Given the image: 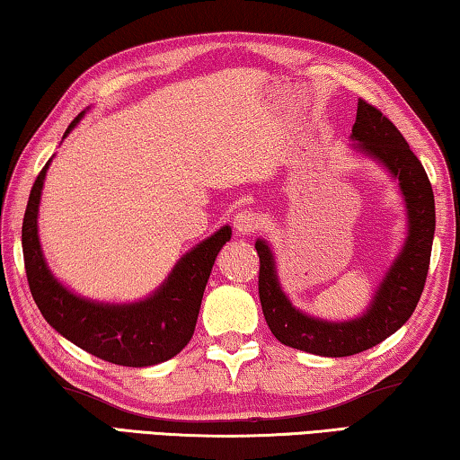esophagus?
I'll return each mask as SVG.
<instances>
[{"mask_svg":"<svg viewBox=\"0 0 460 460\" xmlns=\"http://www.w3.org/2000/svg\"><path fill=\"white\" fill-rule=\"evenodd\" d=\"M261 217L258 213H253L252 208H243L239 211L235 217H233V227L239 233V235H249L255 229H260Z\"/></svg>","mask_w":460,"mask_h":460,"instance_id":"obj_1","label":"esophagus"}]
</instances>
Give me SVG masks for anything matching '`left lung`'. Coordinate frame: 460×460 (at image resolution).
I'll use <instances>...</instances> for the list:
<instances>
[{"mask_svg":"<svg viewBox=\"0 0 460 460\" xmlns=\"http://www.w3.org/2000/svg\"><path fill=\"white\" fill-rule=\"evenodd\" d=\"M351 150L371 158L398 182L406 211V239L369 305L349 321H324L296 308L278 278L276 255L266 239L255 241L260 255V300L266 323L286 347L321 357H349L379 345L406 324L422 296L436 227L434 194L424 166L398 128L359 99Z\"/></svg>","mask_w":460,"mask_h":460,"instance_id":"left-lung-1","label":"left lung"}]
</instances>
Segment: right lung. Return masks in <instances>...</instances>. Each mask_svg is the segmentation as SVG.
Here are the masks:
<instances>
[{"label":"right lung","mask_w":460,"mask_h":460,"mask_svg":"<svg viewBox=\"0 0 460 460\" xmlns=\"http://www.w3.org/2000/svg\"><path fill=\"white\" fill-rule=\"evenodd\" d=\"M83 118L84 111L76 115L62 139ZM52 158L36 178L22 225L26 276L36 306L54 331L103 361L126 367H150L172 359L192 339L202 294L217 255L231 239V227L223 225L211 237L189 249L174 263L164 282L142 300L99 302L84 298L52 274L38 235V211Z\"/></svg>","instance_id":"right-lung-1"}]
</instances>
